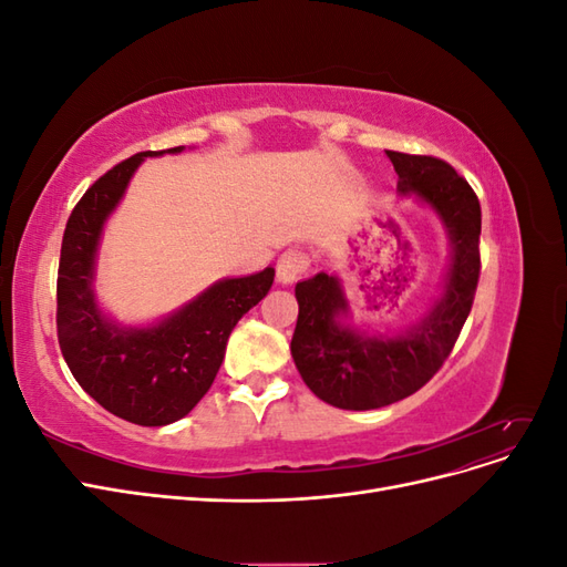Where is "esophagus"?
Returning a JSON list of instances; mask_svg holds the SVG:
<instances>
[{"mask_svg":"<svg viewBox=\"0 0 567 567\" xmlns=\"http://www.w3.org/2000/svg\"><path fill=\"white\" fill-rule=\"evenodd\" d=\"M310 267V255L302 250H286L277 262V281L279 284H293Z\"/></svg>","mask_w":567,"mask_h":567,"instance_id":"esophagus-1","label":"esophagus"}]
</instances>
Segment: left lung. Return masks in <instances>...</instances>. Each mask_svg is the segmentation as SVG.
<instances>
[{
    "label": "left lung",
    "instance_id": "1",
    "mask_svg": "<svg viewBox=\"0 0 567 567\" xmlns=\"http://www.w3.org/2000/svg\"><path fill=\"white\" fill-rule=\"evenodd\" d=\"M398 192L431 205L452 241L440 298L400 336H367L342 323L348 300L338 277L319 271L296 286L298 323L290 354L305 385L338 409H381L414 394L450 357L480 279V203L456 169L433 156L385 151Z\"/></svg>",
    "mask_w": 567,
    "mask_h": 567
}]
</instances>
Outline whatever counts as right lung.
<instances>
[{
    "mask_svg": "<svg viewBox=\"0 0 567 567\" xmlns=\"http://www.w3.org/2000/svg\"><path fill=\"white\" fill-rule=\"evenodd\" d=\"M179 151H142L99 177L68 217L61 244L56 331L65 364L90 398L136 425L175 423L200 402L234 326L274 284L271 267L221 279L151 326H120L99 310L94 267L109 215L144 158Z\"/></svg>",
    "mask_w": 567,
    "mask_h": 567,
    "instance_id": "add662e5",
    "label": "right lung"
}]
</instances>
